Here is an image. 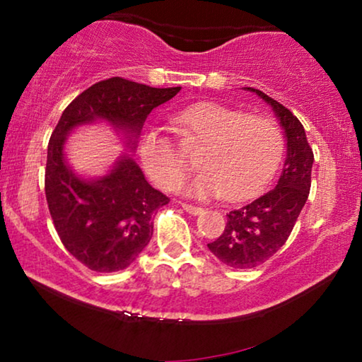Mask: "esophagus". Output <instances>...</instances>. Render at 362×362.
<instances>
[{
    "instance_id": "34e87169",
    "label": "esophagus",
    "mask_w": 362,
    "mask_h": 362,
    "mask_svg": "<svg viewBox=\"0 0 362 362\" xmlns=\"http://www.w3.org/2000/svg\"><path fill=\"white\" fill-rule=\"evenodd\" d=\"M181 207L185 209L186 212H189V214H201L202 212V207L199 206H192V204H187V202H181Z\"/></svg>"
}]
</instances>
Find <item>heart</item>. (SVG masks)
I'll return each instance as SVG.
<instances>
[{"mask_svg":"<svg viewBox=\"0 0 362 362\" xmlns=\"http://www.w3.org/2000/svg\"><path fill=\"white\" fill-rule=\"evenodd\" d=\"M175 123L185 145L201 146L196 165L202 173L186 187L191 196L245 201L265 191L279 171L285 140L272 117L199 102L176 113ZM140 156L148 175L165 191H176L189 171L173 141L161 133L143 136Z\"/></svg>","mask_w":362,"mask_h":362,"instance_id":"b5f03b06","label":"heart"}]
</instances>
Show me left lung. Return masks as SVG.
Masks as SVG:
<instances>
[{"label": "left lung", "mask_w": 362, "mask_h": 362, "mask_svg": "<svg viewBox=\"0 0 362 362\" xmlns=\"http://www.w3.org/2000/svg\"><path fill=\"white\" fill-rule=\"evenodd\" d=\"M269 102L286 135V160L274 189L240 209L227 214L224 232L207 244L222 264L232 269H254L276 254L285 244L310 194L313 150L301 122L280 102L250 88Z\"/></svg>", "instance_id": "8db88e82"}]
</instances>
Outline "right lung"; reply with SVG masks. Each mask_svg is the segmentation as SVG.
<instances>
[{"instance_id":"add662e5","label":"right lung","mask_w":362,"mask_h":362,"mask_svg":"<svg viewBox=\"0 0 362 362\" xmlns=\"http://www.w3.org/2000/svg\"><path fill=\"white\" fill-rule=\"evenodd\" d=\"M180 90L181 87L155 88L122 77L105 78L74 98L54 128L44 176L49 212L69 254L93 272L127 269L148 245L153 216L170 197L148 185L130 156L118 161L102 180H78L64 161L66 135L95 118L123 132L140 133L153 108Z\"/></svg>"}]
</instances>
